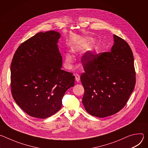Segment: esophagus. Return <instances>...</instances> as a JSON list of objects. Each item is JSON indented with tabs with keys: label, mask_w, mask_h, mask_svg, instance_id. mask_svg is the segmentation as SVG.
I'll return each instance as SVG.
<instances>
[{
	"label": "esophagus",
	"mask_w": 148,
	"mask_h": 148,
	"mask_svg": "<svg viewBox=\"0 0 148 148\" xmlns=\"http://www.w3.org/2000/svg\"><path fill=\"white\" fill-rule=\"evenodd\" d=\"M75 81L77 82H78L79 81V80H80V77H79V75L78 74H75Z\"/></svg>",
	"instance_id": "34e87169"
}]
</instances>
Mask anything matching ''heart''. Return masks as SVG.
<instances>
[{
  "mask_svg": "<svg viewBox=\"0 0 148 148\" xmlns=\"http://www.w3.org/2000/svg\"><path fill=\"white\" fill-rule=\"evenodd\" d=\"M88 43V42L87 40L81 42V43H79L78 44H77L71 47V51L74 53H79L87 48ZM64 57L65 62H66L67 65L69 66L73 62L74 58L71 54H70L69 53H66L64 54Z\"/></svg>",
  "mask_w": 148,
  "mask_h": 148,
  "instance_id": "heart-1",
  "label": "heart"
}]
</instances>
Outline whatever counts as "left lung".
<instances>
[{
  "mask_svg": "<svg viewBox=\"0 0 148 148\" xmlns=\"http://www.w3.org/2000/svg\"><path fill=\"white\" fill-rule=\"evenodd\" d=\"M110 52L94 55L87 51V61L80 79L85 92L82 103L90 115L103 118L122 110L133 92L135 71L132 51L128 44L114 34Z\"/></svg>",
  "mask_w": 148,
  "mask_h": 148,
  "instance_id": "1",
  "label": "left lung"
}]
</instances>
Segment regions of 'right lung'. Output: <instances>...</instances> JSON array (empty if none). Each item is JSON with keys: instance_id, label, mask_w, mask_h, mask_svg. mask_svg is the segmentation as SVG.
Segmentation results:
<instances>
[{"instance_id": "right-lung-1", "label": "right lung", "mask_w": 148, "mask_h": 148, "mask_svg": "<svg viewBox=\"0 0 148 148\" xmlns=\"http://www.w3.org/2000/svg\"><path fill=\"white\" fill-rule=\"evenodd\" d=\"M60 36L55 31L37 33L21 45L13 56L12 96L31 116L44 119L56 113L64 94L74 85L73 74L61 70L57 45Z\"/></svg>"}]
</instances>
